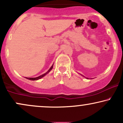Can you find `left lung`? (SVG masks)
<instances>
[{
	"label": "left lung",
	"instance_id": "1",
	"mask_svg": "<svg viewBox=\"0 0 123 123\" xmlns=\"http://www.w3.org/2000/svg\"><path fill=\"white\" fill-rule=\"evenodd\" d=\"M87 79H88V78H87Z\"/></svg>",
	"mask_w": 123,
	"mask_h": 123
}]
</instances>
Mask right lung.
<instances>
[{
	"instance_id": "right-lung-1",
	"label": "right lung",
	"mask_w": 123,
	"mask_h": 123,
	"mask_svg": "<svg viewBox=\"0 0 123 123\" xmlns=\"http://www.w3.org/2000/svg\"><path fill=\"white\" fill-rule=\"evenodd\" d=\"M53 65H52V66H51V68H50V69H49V70H48L47 72L46 73H44V74H43V75H40V76H39V77H36V78H27L26 77V78L27 79H28V80H40V79H41V78H43V77H44L45 75H46V74H48V73H49L50 71V70H52V69H53Z\"/></svg>"
}]
</instances>
